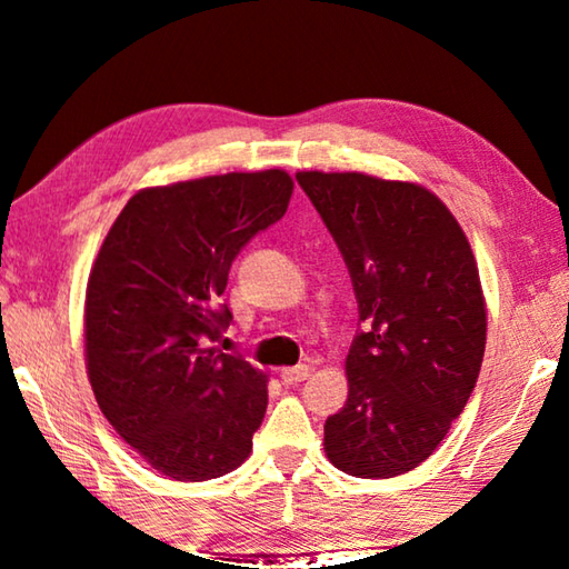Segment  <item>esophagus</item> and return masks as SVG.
I'll return each instance as SVG.
<instances>
[{
	"mask_svg": "<svg viewBox=\"0 0 569 569\" xmlns=\"http://www.w3.org/2000/svg\"><path fill=\"white\" fill-rule=\"evenodd\" d=\"M308 377H311V369H308L306 363L286 366V369H281V381L283 383H298V381H306Z\"/></svg>",
	"mask_w": 569,
	"mask_h": 569,
	"instance_id": "obj_1",
	"label": "esophagus"
}]
</instances>
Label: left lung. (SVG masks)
<instances>
[{
    "mask_svg": "<svg viewBox=\"0 0 569 569\" xmlns=\"http://www.w3.org/2000/svg\"><path fill=\"white\" fill-rule=\"evenodd\" d=\"M349 268L366 331L346 356L349 399L323 449L351 477L389 479L435 455L485 359L475 253L449 208L417 182L296 172Z\"/></svg>",
    "mask_w": 569,
    "mask_h": 569,
    "instance_id": "1",
    "label": "left lung"
}]
</instances>
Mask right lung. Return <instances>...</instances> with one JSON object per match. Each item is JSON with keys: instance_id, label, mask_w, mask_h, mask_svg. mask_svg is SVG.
I'll return each mask as SVG.
<instances>
[{"instance_id": "1", "label": "right lung", "mask_w": 569, "mask_h": 569, "mask_svg": "<svg viewBox=\"0 0 569 569\" xmlns=\"http://www.w3.org/2000/svg\"><path fill=\"white\" fill-rule=\"evenodd\" d=\"M286 170L226 172L142 188L104 236L84 293L94 399L142 461L176 481L238 469L268 407V377L216 341L230 263L281 220Z\"/></svg>"}]
</instances>
